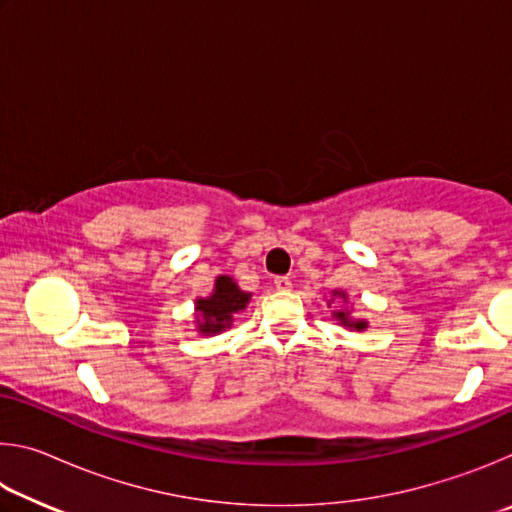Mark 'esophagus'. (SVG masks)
<instances>
[{"mask_svg": "<svg viewBox=\"0 0 512 512\" xmlns=\"http://www.w3.org/2000/svg\"><path fill=\"white\" fill-rule=\"evenodd\" d=\"M273 284H275V289H277V291H291V287H293V284H291V280H289V277H284V275H280V277H275V280H273Z\"/></svg>", "mask_w": 512, "mask_h": 512, "instance_id": "1", "label": "esophagus"}]
</instances>
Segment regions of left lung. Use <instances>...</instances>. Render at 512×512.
I'll return each instance as SVG.
<instances>
[{
	"label": "left lung",
	"instance_id": "1",
	"mask_svg": "<svg viewBox=\"0 0 512 512\" xmlns=\"http://www.w3.org/2000/svg\"><path fill=\"white\" fill-rule=\"evenodd\" d=\"M334 298H339L343 302V307L332 311V318L336 320V323L343 325L345 329H350V332H363V329H368V320L366 318H352V311L348 307V302H350L348 300V293L339 291V289L332 291V298H329L327 305H332Z\"/></svg>",
	"mask_w": 512,
	"mask_h": 512
}]
</instances>
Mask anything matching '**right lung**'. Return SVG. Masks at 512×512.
Here are the masks:
<instances>
[{
	"label": "right lung",
	"instance_id": "add662e5",
	"mask_svg": "<svg viewBox=\"0 0 512 512\" xmlns=\"http://www.w3.org/2000/svg\"><path fill=\"white\" fill-rule=\"evenodd\" d=\"M253 293L241 291L239 284L230 275H219L214 280V289L210 296L196 298V332L201 336H216L225 332L235 323V314L244 311Z\"/></svg>",
	"mask_w": 512,
	"mask_h": 512
}]
</instances>
